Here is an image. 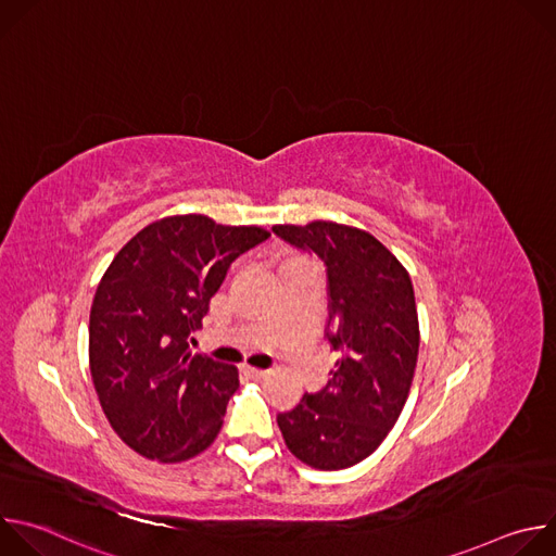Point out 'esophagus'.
<instances>
[{
  "label": "esophagus",
  "instance_id": "34e87169",
  "mask_svg": "<svg viewBox=\"0 0 556 556\" xmlns=\"http://www.w3.org/2000/svg\"><path fill=\"white\" fill-rule=\"evenodd\" d=\"M244 371H247L251 378H264V376H266V369H260V367H251V365H244Z\"/></svg>",
  "mask_w": 556,
  "mask_h": 556
}]
</instances>
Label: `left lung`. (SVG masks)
Returning <instances> with one entry per match:
<instances>
[{
  "instance_id": "1",
  "label": "left lung",
  "mask_w": 556,
  "mask_h": 556,
  "mask_svg": "<svg viewBox=\"0 0 556 556\" xmlns=\"http://www.w3.org/2000/svg\"><path fill=\"white\" fill-rule=\"evenodd\" d=\"M273 232L326 264L328 341L341 352L328 384L305 393L277 425L303 464L341 470L380 446L407 403L420 345L414 286L405 266L361 228L309 222Z\"/></svg>"
}]
</instances>
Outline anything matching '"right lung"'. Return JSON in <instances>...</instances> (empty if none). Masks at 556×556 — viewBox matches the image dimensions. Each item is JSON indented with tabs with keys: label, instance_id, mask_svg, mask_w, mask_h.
I'll return each mask as SVG.
<instances>
[{
	"label": "right lung",
	"instance_id": "add662e5",
	"mask_svg": "<svg viewBox=\"0 0 556 556\" xmlns=\"http://www.w3.org/2000/svg\"><path fill=\"white\" fill-rule=\"evenodd\" d=\"M260 226L174 215L144 226L105 270L90 312V371L118 438L147 459L185 462L217 438L237 369L191 354L230 264Z\"/></svg>",
	"mask_w": 556,
	"mask_h": 556
}]
</instances>
